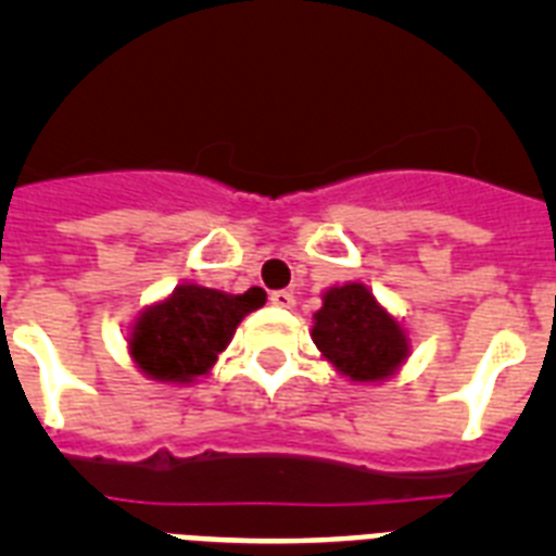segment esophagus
I'll return each mask as SVG.
<instances>
[{"label":"esophagus","mask_w":556,"mask_h":556,"mask_svg":"<svg viewBox=\"0 0 556 556\" xmlns=\"http://www.w3.org/2000/svg\"><path fill=\"white\" fill-rule=\"evenodd\" d=\"M269 303L278 308H292L294 306V294L287 292V289H275V292H269Z\"/></svg>","instance_id":"34e87169"}]
</instances>
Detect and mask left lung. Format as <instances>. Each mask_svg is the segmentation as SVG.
I'll list each match as a JSON object with an SVG mask.
<instances>
[{
	"label": "left lung",
	"instance_id": "8db88e82",
	"mask_svg": "<svg viewBox=\"0 0 556 556\" xmlns=\"http://www.w3.org/2000/svg\"><path fill=\"white\" fill-rule=\"evenodd\" d=\"M312 339L342 376L362 384L384 381L409 356L401 323L378 306L365 283H345L323 294Z\"/></svg>",
	"mask_w": 556,
	"mask_h": 556
}]
</instances>
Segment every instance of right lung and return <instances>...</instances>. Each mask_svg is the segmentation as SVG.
<instances>
[{
  "label": "right lung",
  "mask_w": 556,
  "mask_h": 556,
  "mask_svg": "<svg viewBox=\"0 0 556 556\" xmlns=\"http://www.w3.org/2000/svg\"><path fill=\"white\" fill-rule=\"evenodd\" d=\"M267 294L253 287L225 294L184 283L164 303L144 308L130 333V356L155 381L186 384L205 376L228 348L244 314L262 308Z\"/></svg>",
  "instance_id": "right-lung-1"
}]
</instances>
